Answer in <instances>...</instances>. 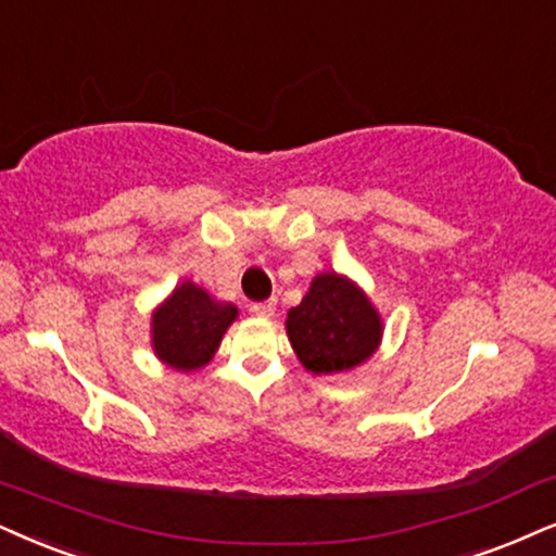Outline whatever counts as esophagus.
Here are the masks:
<instances>
[{"label": "esophagus", "mask_w": 556, "mask_h": 556, "mask_svg": "<svg viewBox=\"0 0 556 556\" xmlns=\"http://www.w3.org/2000/svg\"><path fill=\"white\" fill-rule=\"evenodd\" d=\"M274 311H277V300H264V302H254V305H251V313L258 315V318H271Z\"/></svg>", "instance_id": "34e87169"}]
</instances>
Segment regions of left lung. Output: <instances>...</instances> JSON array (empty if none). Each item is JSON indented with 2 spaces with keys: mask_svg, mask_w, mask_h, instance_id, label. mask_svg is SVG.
Returning a JSON list of instances; mask_svg holds the SVG:
<instances>
[{
  "mask_svg": "<svg viewBox=\"0 0 556 556\" xmlns=\"http://www.w3.org/2000/svg\"><path fill=\"white\" fill-rule=\"evenodd\" d=\"M287 336L313 375H339L359 367L382 341V318L362 287L336 271H323L298 307L287 313Z\"/></svg>",
  "mask_w": 556,
  "mask_h": 556,
  "instance_id": "left-lung-1",
  "label": "left lung"
}]
</instances>
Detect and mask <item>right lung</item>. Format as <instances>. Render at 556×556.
Instances as JSON below:
<instances>
[{"label": "right lung", "instance_id": "obj_1", "mask_svg": "<svg viewBox=\"0 0 556 556\" xmlns=\"http://www.w3.org/2000/svg\"><path fill=\"white\" fill-rule=\"evenodd\" d=\"M238 307L217 302L194 282H181L151 318V343L168 367L192 371L213 359Z\"/></svg>", "mask_w": 556, "mask_h": 556}]
</instances>
